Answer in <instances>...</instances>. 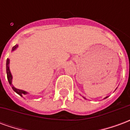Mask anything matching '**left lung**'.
Listing matches in <instances>:
<instances>
[{"label": "left lung", "instance_id": "left-lung-1", "mask_svg": "<svg viewBox=\"0 0 130 130\" xmlns=\"http://www.w3.org/2000/svg\"><path fill=\"white\" fill-rule=\"evenodd\" d=\"M108 98V97H106V98H104V99H106V98ZM85 99H86V98H85Z\"/></svg>", "mask_w": 130, "mask_h": 130}]
</instances>
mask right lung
Instances as JSON below:
<instances>
[{
  "mask_svg": "<svg viewBox=\"0 0 130 130\" xmlns=\"http://www.w3.org/2000/svg\"><path fill=\"white\" fill-rule=\"evenodd\" d=\"M18 47V45L17 44L14 46H13L12 49V51H14V50H16L17 48ZM6 72H7V80H8V82H9V84H10V86H12V88L13 89V90L17 93L18 95H19L21 97H23L25 95H27V94H28V92L26 91H25V90H20V89H17V88H16L12 84V74H11V72H10V59L9 58H7V61H6Z\"/></svg>",
  "mask_w": 130,
  "mask_h": 130,
  "instance_id": "add662e5",
  "label": "right lung"
}]
</instances>
